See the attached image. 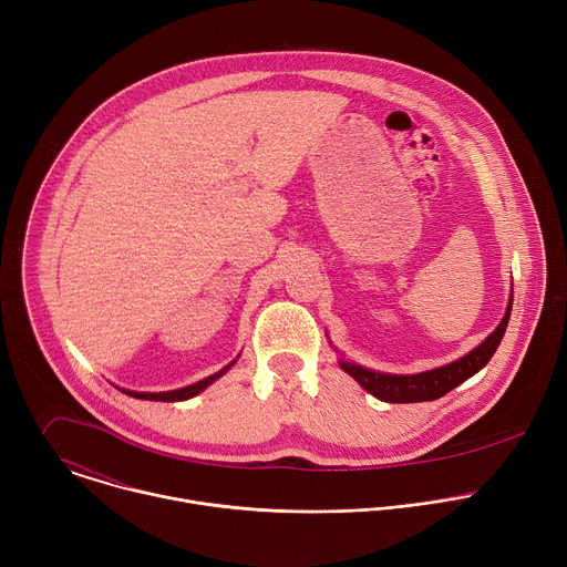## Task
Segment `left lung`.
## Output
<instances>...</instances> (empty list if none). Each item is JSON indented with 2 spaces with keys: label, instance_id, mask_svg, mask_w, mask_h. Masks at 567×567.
Wrapping results in <instances>:
<instances>
[{
  "label": "left lung",
  "instance_id": "left-lung-1",
  "mask_svg": "<svg viewBox=\"0 0 567 567\" xmlns=\"http://www.w3.org/2000/svg\"><path fill=\"white\" fill-rule=\"evenodd\" d=\"M512 302H514V296L509 298V307H507L505 318L501 320V326L473 352H468L466 357H462L449 365H442V368H435V370H429L422 374H381V372L365 370L350 361H341V368L354 381H359L363 390H368L370 394H374L377 399L388 401V403H417V401L440 399L489 363V359L494 357V352L498 350V346L505 337L507 322L512 316Z\"/></svg>",
  "mask_w": 567,
  "mask_h": 567
}]
</instances>
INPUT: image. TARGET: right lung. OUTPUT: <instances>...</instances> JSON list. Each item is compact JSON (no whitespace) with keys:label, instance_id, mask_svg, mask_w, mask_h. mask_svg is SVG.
Instances as JSON below:
<instances>
[{"label":"right lung","instance_id":"right-lung-1","mask_svg":"<svg viewBox=\"0 0 567 567\" xmlns=\"http://www.w3.org/2000/svg\"><path fill=\"white\" fill-rule=\"evenodd\" d=\"M235 363V361H233ZM230 363V365H233ZM230 365H226L224 370H219V372H215V374H210V377H206V379H202V381H197V383H193V385H186V388H179V390H171V392H132V390H123V392H127L130 396H136V399H150V401H184V399H190V396H195V394H199L204 388H208L215 379H219Z\"/></svg>","mask_w":567,"mask_h":567}]
</instances>
